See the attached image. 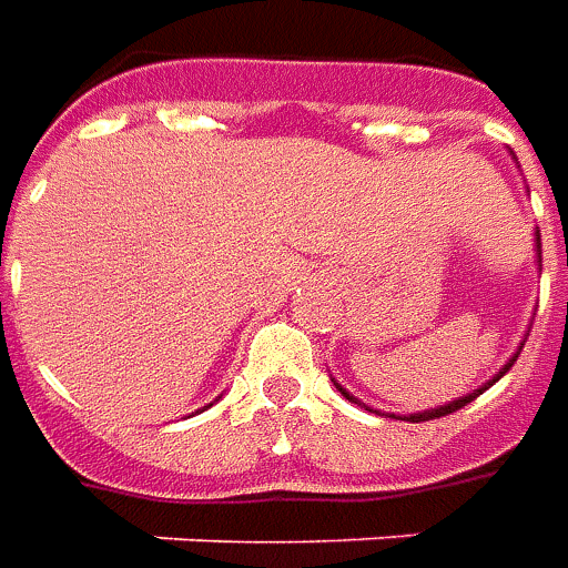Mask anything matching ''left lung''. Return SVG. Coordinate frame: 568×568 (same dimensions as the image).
<instances>
[{
    "instance_id": "1",
    "label": "left lung",
    "mask_w": 568,
    "mask_h": 568,
    "mask_svg": "<svg viewBox=\"0 0 568 568\" xmlns=\"http://www.w3.org/2000/svg\"><path fill=\"white\" fill-rule=\"evenodd\" d=\"M536 248H538V261H541V240H538V234H536ZM517 356H520V353H514L511 362H508V365H505V368H501L499 374H496V377H493V381L487 383V386H480V389H475V393H468V395H463V398H456V402H450V405L435 407V410H426V414H410V417H407V419H414V423H426V419L447 417V414H456V410H459V407H465V405H468V402H475L477 395H484V389H489V386H493V383L499 381V377H505V374H508V368H511L514 362H517ZM337 389H341V393H344L346 398H349V402H356V398H353V395L346 393L344 386H337ZM395 419H398V417H395Z\"/></svg>"
}]
</instances>
